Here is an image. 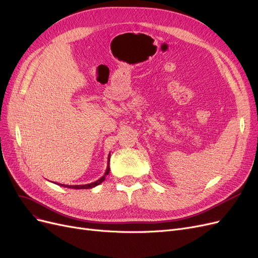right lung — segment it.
<instances>
[{
  "label": "right lung",
  "mask_w": 258,
  "mask_h": 258,
  "mask_svg": "<svg viewBox=\"0 0 258 258\" xmlns=\"http://www.w3.org/2000/svg\"><path fill=\"white\" fill-rule=\"evenodd\" d=\"M109 156H110V154L108 155V162H107V167H106V171H105L104 175H103L101 178H100V179H98V180H96L95 182L87 183V184H79V185H69V184H62V183H57V184H59V185H61V186H64V187L75 188V189H81V188H93V187H95V186L99 185L100 183H102V182L105 180V176H106V175H108V173H109ZM53 183H55V182H53Z\"/></svg>",
  "instance_id": "obj_1"
}]
</instances>
